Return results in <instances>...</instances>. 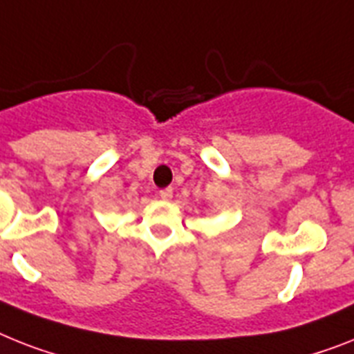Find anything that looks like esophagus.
Instances as JSON below:
<instances>
[{"instance_id": "esophagus-1", "label": "esophagus", "mask_w": 354, "mask_h": 354, "mask_svg": "<svg viewBox=\"0 0 354 354\" xmlns=\"http://www.w3.org/2000/svg\"><path fill=\"white\" fill-rule=\"evenodd\" d=\"M159 197H160V198H165V201H170V198L174 197V189H171V188L160 189V192H159Z\"/></svg>"}]
</instances>
